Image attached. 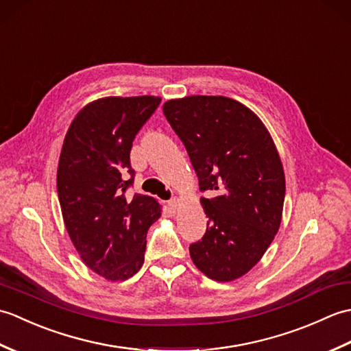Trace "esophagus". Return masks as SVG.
<instances>
[{
    "instance_id": "34e87169",
    "label": "esophagus",
    "mask_w": 351,
    "mask_h": 351,
    "mask_svg": "<svg viewBox=\"0 0 351 351\" xmlns=\"http://www.w3.org/2000/svg\"><path fill=\"white\" fill-rule=\"evenodd\" d=\"M178 204H180V200H178L176 197L170 199L169 202H167V210H169L170 213H176V210H178Z\"/></svg>"
}]
</instances>
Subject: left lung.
Masks as SVG:
<instances>
[{
  "label": "left lung",
  "mask_w": 351,
  "mask_h": 351,
  "mask_svg": "<svg viewBox=\"0 0 351 351\" xmlns=\"http://www.w3.org/2000/svg\"><path fill=\"white\" fill-rule=\"evenodd\" d=\"M199 178L208 217L204 238L190 245L193 263L208 278L230 282L263 258L278 234L285 173L265 125L226 96H187L162 106Z\"/></svg>",
  "instance_id": "left-lung-1"
}]
</instances>
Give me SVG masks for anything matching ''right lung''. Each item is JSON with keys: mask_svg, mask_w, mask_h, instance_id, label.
Returning <instances> with one entry per match:
<instances>
[{"mask_svg": "<svg viewBox=\"0 0 351 351\" xmlns=\"http://www.w3.org/2000/svg\"><path fill=\"white\" fill-rule=\"evenodd\" d=\"M158 96H108L73 119L57 169L64 226L83 263L107 280H126L145 263L146 234L160 219L151 196L125 191L134 182L130 152Z\"/></svg>", "mask_w": 351, "mask_h": 351, "instance_id": "add662e5", "label": "right lung"}]
</instances>
